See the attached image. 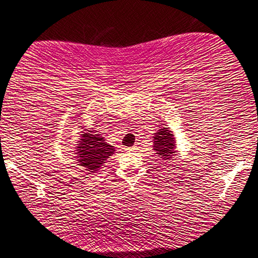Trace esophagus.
I'll list each match as a JSON object with an SVG mask.
<instances>
[{"label": "esophagus", "mask_w": 258, "mask_h": 258, "mask_svg": "<svg viewBox=\"0 0 258 258\" xmlns=\"http://www.w3.org/2000/svg\"><path fill=\"white\" fill-rule=\"evenodd\" d=\"M128 150H130V151H135V150H137V147H131Z\"/></svg>", "instance_id": "1"}]
</instances>
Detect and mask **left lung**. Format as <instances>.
Instances as JSON below:
<instances>
[{"label":"left lung","mask_w":258,"mask_h":258,"mask_svg":"<svg viewBox=\"0 0 258 258\" xmlns=\"http://www.w3.org/2000/svg\"><path fill=\"white\" fill-rule=\"evenodd\" d=\"M154 150L161 159L169 160L173 158L175 154V143H174V137L172 131L167 127L160 128L155 134Z\"/></svg>","instance_id":"obj_1"}]
</instances>
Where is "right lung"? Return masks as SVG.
I'll return each mask as SVG.
<instances>
[{
  "mask_svg": "<svg viewBox=\"0 0 258 258\" xmlns=\"http://www.w3.org/2000/svg\"><path fill=\"white\" fill-rule=\"evenodd\" d=\"M90 133L82 134L80 147L77 149V158L80 166L86 168V171L93 173L98 171L104 164V160L113 154V147L108 145L100 134H95L97 131H89Z\"/></svg>",
  "mask_w": 258,
  "mask_h": 258,
  "instance_id": "add662e5",
  "label": "right lung"
}]
</instances>
